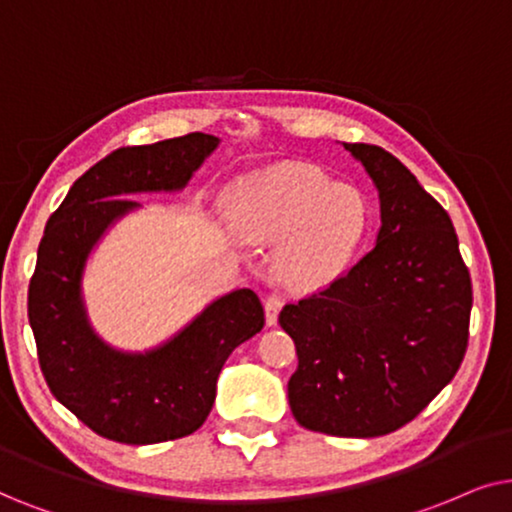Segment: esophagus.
<instances>
[{"mask_svg": "<svg viewBox=\"0 0 512 512\" xmlns=\"http://www.w3.org/2000/svg\"><path fill=\"white\" fill-rule=\"evenodd\" d=\"M283 309V297L281 295H269L267 302H264V318H267V325L278 323V313Z\"/></svg>", "mask_w": 512, "mask_h": 512, "instance_id": "esophagus-1", "label": "esophagus"}]
</instances>
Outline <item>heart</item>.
<instances>
[{"mask_svg":"<svg viewBox=\"0 0 512 512\" xmlns=\"http://www.w3.org/2000/svg\"><path fill=\"white\" fill-rule=\"evenodd\" d=\"M231 220L252 243L278 241V281L316 292L349 271L370 231L372 210L358 187L335 185L311 166H283L238 182Z\"/></svg>","mask_w":512,"mask_h":512,"instance_id":"heart-1","label":"heart"}]
</instances>
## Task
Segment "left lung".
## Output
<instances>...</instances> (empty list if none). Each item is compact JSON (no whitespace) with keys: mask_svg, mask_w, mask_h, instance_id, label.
<instances>
[{"mask_svg":"<svg viewBox=\"0 0 512 512\" xmlns=\"http://www.w3.org/2000/svg\"><path fill=\"white\" fill-rule=\"evenodd\" d=\"M344 149L379 192L377 243L330 288L285 306L278 323L297 346L288 400L299 426L379 438L454 379L473 288L452 220L417 177L381 147Z\"/></svg>","mask_w":512,"mask_h":512,"instance_id":"1","label":"left lung"}]
</instances>
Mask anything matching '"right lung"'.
I'll return each mask as SVG.
<instances>
[{"label": "right lung", "mask_w": 512, "mask_h": 512, "mask_svg": "<svg viewBox=\"0 0 512 512\" xmlns=\"http://www.w3.org/2000/svg\"><path fill=\"white\" fill-rule=\"evenodd\" d=\"M217 145L215 135L189 133L117 149L74 182L46 222L27 295L39 365L58 403L107 440L156 445L201 428L224 360L264 327L248 288L213 299L145 351L107 344L88 316V260L114 224L142 208L131 196L182 192Z\"/></svg>", "instance_id": "1"}]
</instances>
